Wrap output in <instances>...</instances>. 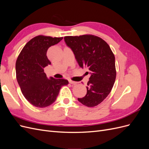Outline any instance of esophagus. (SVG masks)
<instances>
[{
    "instance_id": "34e87169",
    "label": "esophagus",
    "mask_w": 149,
    "mask_h": 149,
    "mask_svg": "<svg viewBox=\"0 0 149 149\" xmlns=\"http://www.w3.org/2000/svg\"><path fill=\"white\" fill-rule=\"evenodd\" d=\"M69 83H70V84H73V85H75V84H76L78 83L77 82L73 81H72V80H71V79H70V80H69Z\"/></svg>"
}]
</instances>
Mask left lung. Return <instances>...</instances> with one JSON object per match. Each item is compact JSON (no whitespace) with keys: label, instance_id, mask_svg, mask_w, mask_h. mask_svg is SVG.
<instances>
[{"label":"left lung","instance_id":"obj_1","mask_svg":"<svg viewBox=\"0 0 149 149\" xmlns=\"http://www.w3.org/2000/svg\"><path fill=\"white\" fill-rule=\"evenodd\" d=\"M64 39L66 45L73 51L79 66L87 68L91 74L87 83V93L78 100L86 106H96L109 95L115 82L114 53L109 45L97 36H66Z\"/></svg>","mask_w":149,"mask_h":149}]
</instances>
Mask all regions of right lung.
Returning <instances> with one entry per match:
<instances>
[{
  "label": "right lung",
  "instance_id": "obj_1",
  "mask_svg": "<svg viewBox=\"0 0 149 149\" xmlns=\"http://www.w3.org/2000/svg\"><path fill=\"white\" fill-rule=\"evenodd\" d=\"M62 39L37 36L26 43L17 59V82L26 100L35 107L51 105L56 101L61 88L68 84L65 79H48L44 72V68L51 64L47 56L48 49Z\"/></svg>",
  "mask_w": 149,
  "mask_h": 149
}]
</instances>
